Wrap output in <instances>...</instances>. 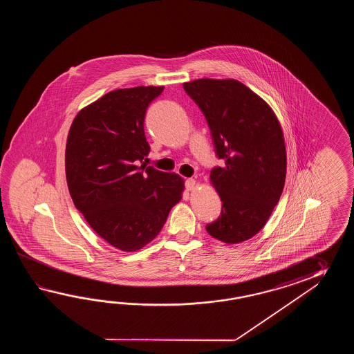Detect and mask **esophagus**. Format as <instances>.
I'll return each mask as SVG.
<instances>
[{
    "label": "esophagus",
    "instance_id": "obj_1",
    "mask_svg": "<svg viewBox=\"0 0 354 354\" xmlns=\"http://www.w3.org/2000/svg\"><path fill=\"white\" fill-rule=\"evenodd\" d=\"M185 187H186L187 191H192L196 187V180L194 178H188L185 182Z\"/></svg>",
    "mask_w": 354,
    "mask_h": 354
}]
</instances>
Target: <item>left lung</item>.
Here are the masks:
<instances>
[{"label":"left lung","mask_w":354,"mask_h":354,"mask_svg":"<svg viewBox=\"0 0 354 354\" xmlns=\"http://www.w3.org/2000/svg\"><path fill=\"white\" fill-rule=\"evenodd\" d=\"M183 88L203 111L216 157L224 160L210 174L221 214L206 230L227 244L248 241L266 225L285 186L281 125L267 102L239 81L203 78Z\"/></svg>","instance_id":"obj_1"}]
</instances>
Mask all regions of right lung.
Wrapping results in <instances>:
<instances>
[{
	"label": "right lung",
	"mask_w": 354,
	"mask_h": 354,
	"mask_svg": "<svg viewBox=\"0 0 354 354\" xmlns=\"http://www.w3.org/2000/svg\"><path fill=\"white\" fill-rule=\"evenodd\" d=\"M163 88L111 91L82 109L68 133L66 176L75 209L124 252L143 248L158 235L185 188L178 174L143 163L151 151L145 113Z\"/></svg>",
	"instance_id": "1"
}]
</instances>
